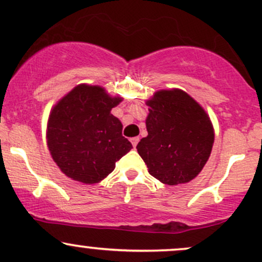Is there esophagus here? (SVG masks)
<instances>
[{
  "label": "esophagus",
  "instance_id": "1",
  "mask_svg": "<svg viewBox=\"0 0 262 262\" xmlns=\"http://www.w3.org/2000/svg\"><path fill=\"white\" fill-rule=\"evenodd\" d=\"M130 141H132V145H133V148L135 149V148H137L138 143H139V138H138V137H134V138H132Z\"/></svg>",
  "mask_w": 262,
  "mask_h": 262
}]
</instances>
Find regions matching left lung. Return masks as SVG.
<instances>
[{"mask_svg": "<svg viewBox=\"0 0 262 262\" xmlns=\"http://www.w3.org/2000/svg\"><path fill=\"white\" fill-rule=\"evenodd\" d=\"M148 135L137 149L149 173L165 185L189 182L208 161L214 130L208 114L182 90H161L146 101Z\"/></svg>", "mask_w": 262, "mask_h": 262, "instance_id": "1", "label": "left lung"}]
</instances>
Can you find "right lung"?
I'll list each match as a JSON object with an SVG mask.
<instances>
[{
    "label": "right lung",
    "instance_id": "right-lung-1",
    "mask_svg": "<svg viewBox=\"0 0 262 262\" xmlns=\"http://www.w3.org/2000/svg\"><path fill=\"white\" fill-rule=\"evenodd\" d=\"M123 100L101 86L79 85L54 106L47 129L53 160L70 179L97 183L133 148L111 111Z\"/></svg>",
    "mask_w": 262,
    "mask_h": 262
}]
</instances>
